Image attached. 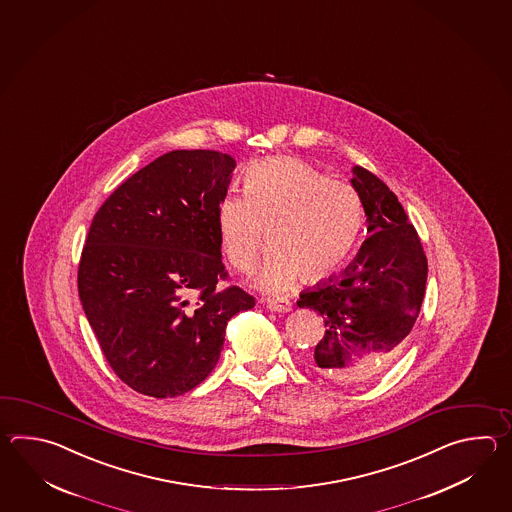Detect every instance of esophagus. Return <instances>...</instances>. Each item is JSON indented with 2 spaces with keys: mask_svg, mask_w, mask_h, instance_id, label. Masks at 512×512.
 <instances>
[{
  "mask_svg": "<svg viewBox=\"0 0 512 512\" xmlns=\"http://www.w3.org/2000/svg\"><path fill=\"white\" fill-rule=\"evenodd\" d=\"M265 304L267 309H271L274 313H289L293 309V304L287 298H267Z\"/></svg>",
  "mask_w": 512,
  "mask_h": 512,
  "instance_id": "obj_1",
  "label": "esophagus"
}]
</instances>
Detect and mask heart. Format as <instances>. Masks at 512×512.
Returning a JSON list of instances; mask_svg holds the SVG:
<instances>
[{
	"label": "heart",
	"instance_id": "obj_1",
	"mask_svg": "<svg viewBox=\"0 0 512 512\" xmlns=\"http://www.w3.org/2000/svg\"><path fill=\"white\" fill-rule=\"evenodd\" d=\"M245 196L227 194L218 205L221 249L234 269L252 271L267 230L269 254L256 276L265 291L291 287L300 274L320 280L355 249L362 203L344 181L315 166L282 157L254 164L243 179Z\"/></svg>",
	"mask_w": 512,
	"mask_h": 512
}]
</instances>
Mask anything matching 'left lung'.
I'll return each mask as SVG.
<instances>
[{
  "label": "left lung",
  "mask_w": 512,
  "mask_h": 512,
  "mask_svg": "<svg viewBox=\"0 0 512 512\" xmlns=\"http://www.w3.org/2000/svg\"><path fill=\"white\" fill-rule=\"evenodd\" d=\"M351 172L368 236L344 271L300 293L298 307L313 309L326 324L315 348L316 368L337 381L362 382L384 370L412 333L428 263L392 190L360 166Z\"/></svg>",
  "instance_id": "1"
}]
</instances>
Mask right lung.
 <instances>
[{
  "mask_svg": "<svg viewBox=\"0 0 512 512\" xmlns=\"http://www.w3.org/2000/svg\"><path fill=\"white\" fill-rule=\"evenodd\" d=\"M236 161L214 150L157 157L106 199L89 227L78 294L109 366L135 392L194 390L218 364L227 322L254 307L225 278L218 205Z\"/></svg>",
  "mask_w": 512,
  "mask_h": 512,
  "instance_id": "1",
  "label": "right lung"
}]
</instances>
